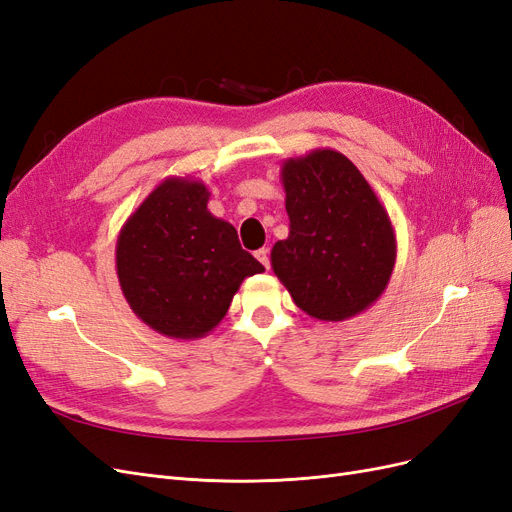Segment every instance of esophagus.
<instances>
[{"instance_id": "1", "label": "esophagus", "mask_w": 512, "mask_h": 512, "mask_svg": "<svg viewBox=\"0 0 512 512\" xmlns=\"http://www.w3.org/2000/svg\"><path fill=\"white\" fill-rule=\"evenodd\" d=\"M254 256L258 258V262H260L262 267L269 269V265H271V262H269V250H265V247H262V250H256V252H254Z\"/></svg>"}]
</instances>
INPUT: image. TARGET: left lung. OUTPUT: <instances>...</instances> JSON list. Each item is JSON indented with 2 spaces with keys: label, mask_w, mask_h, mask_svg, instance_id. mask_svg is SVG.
I'll return each mask as SVG.
<instances>
[{
  "label": "left lung",
  "mask_w": 512,
  "mask_h": 512,
  "mask_svg": "<svg viewBox=\"0 0 512 512\" xmlns=\"http://www.w3.org/2000/svg\"><path fill=\"white\" fill-rule=\"evenodd\" d=\"M288 237L271 267L294 305L320 322H344L374 305L397 258L393 222L344 153L312 149L282 162Z\"/></svg>",
  "instance_id": "left-lung-1"
}]
</instances>
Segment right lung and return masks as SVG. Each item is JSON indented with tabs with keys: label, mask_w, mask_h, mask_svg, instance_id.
<instances>
[{
	"label": "right lung",
	"mask_w": 512,
	"mask_h": 512,
	"mask_svg": "<svg viewBox=\"0 0 512 512\" xmlns=\"http://www.w3.org/2000/svg\"><path fill=\"white\" fill-rule=\"evenodd\" d=\"M209 188L166 177L121 226L115 265L123 297L149 329L170 339L209 335L245 277L265 267L232 224L207 209Z\"/></svg>",
	"instance_id": "right-lung-1"
}]
</instances>
